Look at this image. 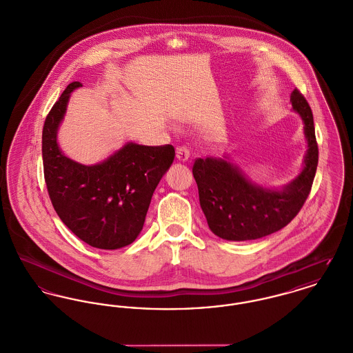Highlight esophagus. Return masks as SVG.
<instances>
[{"mask_svg":"<svg viewBox=\"0 0 353 353\" xmlns=\"http://www.w3.org/2000/svg\"><path fill=\"white\" fill-rule=\"evenodd\" d=\"M190 149L187 146H179L176 149V157L180 161H187L190 159Z\"/></svg>","mask_w":353,"mask_h":353,"instance_id":"esophagus-1","label":"esophagus"}]
</instances>
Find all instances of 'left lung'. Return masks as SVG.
<instances>
[{"mask_svg": "<svg viewBox=\"0 0 353 353\" xmlns=\"http://www.w3.org/2000/svg\"><path fill=\"white\" fill-rule=\"evenodd\" d=\"M293 110L302 117L307 153L299 177L282 190H265L244 179L241 170L221 159H197L192 172L208 227L225 241H252L279 231L297 216L306 201L319 163V146L312 109L294 90Z\"/></svg>", "mask_w": 353, "mask_h": 353, "instance_id": "1", "label": "left lung"}]
</instances>
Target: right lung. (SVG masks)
<instances>
[{
    "mask_svg": "<svg viewBox=\"0 0 353 353\" xmlns=\"http://www.w3.org/2000/svg\"><path fill=\"white\" fill-rule=\"evenodd\" d=\"M72 81L48 112L43 128L44 179L54 211L84 243L115 250L133 243L161 177L174 160L172 145L129 142L103 163L81 165L65 157L56 133L64 117Z\"/></svg>",
    "mask_w": 353,
    "mask_h": 353,
    "instance_id": "add662e5",
    "label": "right lung"
}]
</instances>
